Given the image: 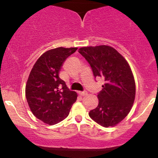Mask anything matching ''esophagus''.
<instances>
[{
    "label": "esophagus",
    "instance_id": "esophagus-1",
    "mask_svg": "<svg viewBox=\"0 0 158 158\" xmlns=\"http://www.w3.org/2000/svg\"><path fill=\"white\" fill-rule=\"evenodd\" d=\"M79 95H80V96H85V95H87V94H88V93H87L86 91L79 92Z\"/></svg>",
    "mask_w": 158,
    "mask_h": 158
}]
</instances>
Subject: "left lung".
<instances>
[{
    "label": "left lung",
    "instance_id": "8db88e82",
    "mask_svg": "<svg viewBox=\"0 0 158 158\" xmlns=\"http://www.w3.org/2000/svg\"><path fill=\"white\" fill-rule=\"evenodd\" d=\"M79 52L90 64L94 77L106 81L90 117L106 128L114 126L128 115L135 101V81L129 64L115 49L106 45L81 48Z\"/></svg>",
    "mask_w": 158,
    "mask_h": 158
}]
</instances>
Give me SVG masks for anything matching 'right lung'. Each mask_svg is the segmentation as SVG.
Segmentation results:
<instances>
[{
	"instance_id": "obj_1",
	"label": "right lung",
	"mask_w": 158,
	"mask_h": 158,
	"mask_svg": "<svg viewBox=\"0 0 158 158\" xmlns=\"http://www.w3.org/2000/svg\"><path fill=\"white\" fill-rule=\"evenodd\" d=\"M77 48H58L45 52L34 64L26 85V98L32 114L47 124L55 125L68 116L77 94L59 78L61 67Z\"/></svg>"
}]
</instances>
